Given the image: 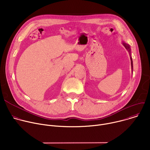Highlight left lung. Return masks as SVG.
<instances>
[{"mask_svg": "<svg viewBox=\"0 0 150 150\" xmlns=\"http://www.w3.org/2000/svg\"><path fill=\"white\" fill-rule=\"evenodd\" d=\"M122 44L123 45L125 46V47L126 48V49L129 52V54H130V57H131V68H132V72H133V61H132V59L131 57V47L129 45H127L124 42H122Z\"/></svg>", "mask_w": 150, "mask_h": 150, "instance_id": "1", "label": "left lung"}]
</instances>
